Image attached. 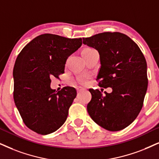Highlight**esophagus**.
Masks as SVG:
<instances>
[{"instance_id":"esophagus-1","label":"esophagus","mask_w":159,"mask_h":159,"mask_svg":"<svg viewBox=\"0 0 159 159\" xmlns=\"http://www.w3.org/2000/svg\"><path fill=\"white\" fill-rule=\"evenodd\" d=\"M86 90V89L85 88H83V87H79L78 89V92H83V91H85Z\"/></svg>"}]
</instances>
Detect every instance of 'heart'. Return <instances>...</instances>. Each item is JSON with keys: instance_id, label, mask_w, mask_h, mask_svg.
Instances as JSON below:
<instances>
[{"instance_id": "heart-1", "label": "heart", "mask_w": 159, "mask_h": 159, "mask_svg": "<svg viewBox=\"0 0 159 159\" xmlns=\"http://www.w3.org/2000/svg\"><path fill=\"white\" fill-rule=\"evenodd\" d=\"M90 50H92V48H84V49L83 50V51H82V53H84V52L86 51H90ZM86 81V78H81V79H80V82H81V83H84V82Z\"/></svg>"}]
</instances>
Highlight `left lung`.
I'll return each instance as SVG.
<instances>
[{
  "instance_id": "left-lung-1",
  "label": "left lung",
  "mask_w": 159,
  "mask_h": 159,
  "mask_svg": "<svg viewBox=\"0 0 159 159\" xmlns=\"http://www.w3.org/2000/svg\"><path fill=\"white\" fill-rule=\"evenodd\" d=\"M83 43L100 55L99 86L111 87V93L89 89L90 117L100 127L118 131L128 127L141 111L148 89L147 62L139 46L119 32H104L83 38Z\"/></svg>"
}]
</instances>
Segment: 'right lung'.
I'll return each mask as SVG.
<instances>
[{
	"instance_id": "obj_1",
	"label": "right lung",
	"mask_w": 159,
	"mask_h": 159,
	"mask_svg": "<svg viewBox=\"0 0 159 159\" xmlns=\"http://www.w3.org/2000/svg\"><path fill=\"white\" fill-rule=\"evenodd\" d=\"M81 45V38L44 34L17 56L13 70L14 100L24 123L36 133H53L67 120L77 92L70 86L56 92L51 88V77L64 73L67 58Z\"/></svg>"
}]
</instances>
